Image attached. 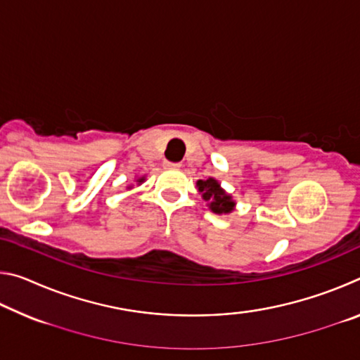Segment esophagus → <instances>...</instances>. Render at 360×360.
<instances>
[{"label":"esophagus","mask_w":360,"mask_h":360,"mask_svg":"<svg viewBox=\"0 0 360 360\" xmlns=\"http://www.w3.org/2000/svg\"><path fill=\"white\" fill-rule=\"evenodd\" d=\"M163 167L168 168V169H179V168H181V163H174V162H165V163H163Z\"/></svg>","instance_id":"esophagus-1"}]
</instances>
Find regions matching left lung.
Instances as JSON below:
<instances>
[{"instance_id": "left-lung-1", "label": "left lung", "mask_w": 360, "mask_h": 360, "mask_svg": "<svg viewBox=\"0 0 360 360\" xmlns=\"http://www.w3.org/2000/svg\"><path fill=\"white\" fill-rule=\"evenodd\" d=\"M197 186L198 191L202 192L205 202L210 203L211 211L217 212V214H222V212H230L233 210L235 203L231 202V197L222 191L221 184H219L216 179H200L197 182Z\"/></svg>"}]
</instances>
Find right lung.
<instances>
[{"mask_svg": "<svg viewBox=\"0 0 360 360\" xmlns=\"http://www.w3.org/2000/svg\"><path fill=\"white\" fill-rule=\"evenodd\" d=\"M141 181H143V178H141V179H139V182H141Z\"/></svg>", "mask_w": 360, "mask_h": 360, "instance_id": "1", "label": "right lung"}]
</instances>
